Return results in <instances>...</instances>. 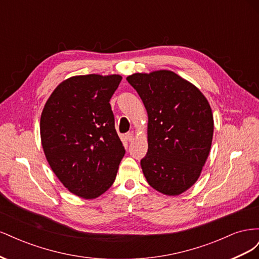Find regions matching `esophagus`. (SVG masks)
<instances>
[{"mask_svg":"<svg viewBox=\"0 0 259 259\" xmlns=\"http://www.w3.org/2000/svg\"><path fill=\"white\" fill-rule=\"evenodd\" d=\"M126 139L130 143L133 142V140H134V134H133V133H128V134H126Z\"/></svg>","mask_w":259,"mask_h":259,"instance_id":"esophagus-1","label":"esophagus"}]
</instances>
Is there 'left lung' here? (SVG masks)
I'll use <instances>...</instances> for the list:
<instances>
[{"label": "left lung", "instance_id": "left-lung-1", "mask_svg": "<svg viewBox=\"0 0 259 259\" xmlns=\"http://www.w3.org/2000/svg\"><path fill=\"white\" fill-rule=\"evenodd\" d=\"M148 114V152L140 161L153 189L179 195L199 179L210 151L214 119L197 86L170 70L126 77Z\"/></svg>", "mask_w": 259, "mask_h": 259}]
</instances>
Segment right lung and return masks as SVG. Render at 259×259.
<instances>
[{"instance_id": "obj_1", "label": "right lung", "mask_w": 259, "mask_h": 259, "mask_svg": "<svg viewBox=\"0 0 259 259\" xmlns=\"http://www.w3.org/2000/svg\"><path fill=\"white\" fill-rule=\"evenodd\" d=\"M121 80L119 74L69 77L54 90L41 114V143L52 170L86 200L112 186L125 153L109 104Z\"/></svg>"}]
</instances>
